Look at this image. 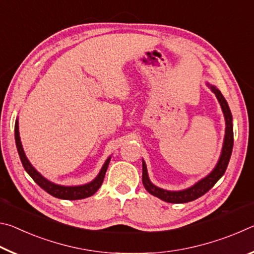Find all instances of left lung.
Listing matches in <instances>:
<instances>
[{
    "label": "left lung",
    "mask_w": 254,
    "mask_h": 254,
    "mask_svg": "<svg viewBox=\"0 0 254 254\" xmlns=\"http://www.w3.org/2000/svg\"><path fill=\"white\" fill-rule=\"evenodd\" d=\"M212 92L215 94V96L217 97L218 102H220L223 113H224L225 118V136H224V143H223L222 148V153L220 157V160H218L216 167H215L214 170L210 173L208 176H206L205 178L200 179L198 183H196L194 186L189 187L187 189H184V190L179 191H170L166 190V189L159 188L150 182L148 171H147V166H145V162L142 160V183L144 188L150 192V194L158 197L162 200L167 201V203H174V204H179V203H188V201L195 200L199 198L200 196L206 194L210 188H212L215 184L218 182L223 175H224L225 170L227 168V165H229L231 154H232V149H233V123H232V113L229 105H227V102L222 95V93L218 91V89L207 84Z\"/></svg>",
    "instance_id": "left-lung-1"
}]
</instances>
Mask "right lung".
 I'll list each match as a JSON object with an SVG mask.
<instances>
[{
	"label": "right lung",
	"instance_id": "1",
	"mask_svg": "<svg viewBox=\"0 0 254 254\" xmlns=\"http://www.w3.org/2000/svg\"><path fill=\"white\" fill-rule=\"evenodd\" d=\"M14 136H15L16 149H18V152L21 159V162H22L23 168L30 175V177H31L34 182H36L42 189H44V190H46L51 196L57 197V198H60V199H69V200L83 199V198H86V197H89L95 194V192L98 190V188H100L101 185L103 184V180H104L105 173L107 170V167H109L111 158H109L105 161L104 166L102 167V169L100 171V174L97 175V177L94 179L93 182L81 185V186H60V185L49 182V180L46 179L44 176H41L36 169L33 168V166L30 163L28 158L25 157V153L23 151L22 144H21V140H20V135H19L18 120L15 121Z\"/></svg>",
	"mask_w": 254,
	"mask_h": 254
}]
</instances>
